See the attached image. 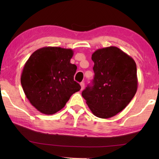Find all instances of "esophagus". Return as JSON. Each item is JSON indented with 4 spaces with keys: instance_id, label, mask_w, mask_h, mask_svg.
<instances>
[{
    "instance_id": "34e87169",
    "label": "esophagus",
    "mask_w": 159,
    "mask_h": 159,
    "mask_svg": "<svg viewBox=\"0 0 159 159\" xmlns=\"http://www.w3.org/2000/svg\"><path fill=\"white\" fill-rule=\"evenodd\" d=\"M80 86H81V90L84 89V88H85V83L84 82L80 83Z\"/></svg>"
}]
</instances>
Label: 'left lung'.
<instances>
[{
  "instance_id": "1",
  "label": "left lung",
  "mask_w": 159,
  "mask_h": 159,
  "mask_svg": "<svg viewBox=\"0 0 159 159\" xmlns=\"http://www.w3.org/2000/svg\"><path fill=\"white\" fill-rule=\"evenodd\" d=\"M93 79L82 92L93 114L111 118L130 103L138 88L137 66L133 58L116 47L96 50Z\"/></svg>"
}]
</instances>
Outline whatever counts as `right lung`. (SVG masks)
I'll return each instance as SVG.
<instances>
[{"mask_svg":"<svg viewBox=\"0 0 159 159\" xmlns=\"http://www.w3.org/2000/svg\"><path fill=\"white\" fill-rule=\"evenodd\" d=\"M71 49L47 47L32 54L24 67L21 83L26 98L39 111L53 114L80 90L74 76L77 66L70 63Z\"/></svg>","mask_w":159,"mask_h":159,"instance_id":"right-lung-1","label":"right lung"}]
</instances>
